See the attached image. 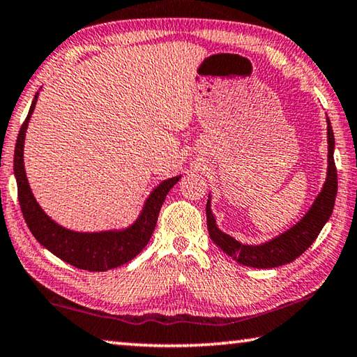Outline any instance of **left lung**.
Here are the masks:
<instances>
[{"label": "left lung", "instance_id": "8db88e82", "mask_svg": "<svg viewBox=\"0 0 357 357\" xmlns=\"http://www.w3.org/2000/svg\"><path fill=\"white\" fill-rule=\"evenodd\" d=\"M327 122V176L321 192L316 197L313 205L310 206L307 214L294 224L289 230L282 231L278 236L260 245H245L234 236L224 234L218 227L216 219L211 211V195L206 202V224L209 238L219 246L227 256L236 260L240 265L252 268H275L296 260L298 256L308 250L319 231L324 227L333 211L337 197V168L333 162V149H335V138L331 127L329 117Z\"/></svg>", "mask_w": 357, "mask_h": 357}]
</instances>
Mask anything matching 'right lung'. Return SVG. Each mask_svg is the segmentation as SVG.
Listing matches in <instances>:
<instances>
[{"mask_svg": "<svg viewBox=\"0 0 357 357\" xmlns=\"http://www.w3.org/2000/svg\"><path fill=\"white\" fill-rule=\"evenodd\" d=\"M38 95L33 98V103L28 111L24 126L17 137L14 151V174L17 179V192L19 203L24 213L25 222L33 236L41 245L63 262L76 268L89 271H106L130 262L148 245L152 231L155 229L158 213L165 202V197L174 184L181 179V174L174 178L162 181L157 188L152 189L146 199L143 209L126 229L101 230V231H76L56 224L50 219L44 209L39 206L28 184L25 163H24V146L25 135L33 111H35Z\"/></svg>", "mask_w": 357, "mask_h": 357, "instance_id": "obj_1", "label": "right lung"}]
</instances>
